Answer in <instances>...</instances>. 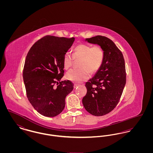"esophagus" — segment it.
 Wrapping results in <instances>:
<instances>
[{
    "label": "esophagus",
    "mask_w": 153,
    "mask_h": 153,
    "mask_svg": "<svg viewBox=\"0 0 153 153\" xmlns=\"http://www.w3.org/2000/svg\"><path fill=\"white\" fill-rule=\"evenodd\" d=\"M79 84H74V88H76L77 87H79Z\"/></svg>",
    "instance_id": "1"
}]
</instances>
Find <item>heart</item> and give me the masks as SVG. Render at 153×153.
Returning <instances> with one entry per match:
<instances>
[{
    "mask_svg": "<svg viewBox=\"0 0 153 153\" xmlns=\"http://www.w3.org/2000/svg\"><path fill=\"white\" fill-rule=\"evenodd\" d=\"M104 59V51L100 45L91 46L87 44L76 46L71 55L65 54L63 58V65L66 70L70 69L74 61H80L79 69H72L67 72L66 78L75 82H81L88 80L90 73L95 74L101 68Z\"/></svg>",
    "mask_w": 153,
    "mask_h": 153,
    "instance_id": "1",
    "label": "heart"
}]
</instances>
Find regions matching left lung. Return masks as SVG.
Returning <instances> with one entry per match:
<instances>
[{
	"mask_svg": "<svg viewBox=\"0 0 153 153\" xmlns=\"http://www.w3.org/2000/svg\"><path fill=\"white\" fill-rule=\"evenodd\" d=\"M86 41L100 45L104 51L101 68L85 83L87 92L82 100L89 113L100 117L112 111L120 100L126 82L125 62L122 51L108 38L97 36Z\"/></svg>",
	"mask_w": 153,
	"mask_h": 153,
	"instance_id": "obj_1",
	"label": "left lung"
}]
</instances>
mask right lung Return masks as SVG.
<instances>
[{"mask_svg": "<svg viewBox=\"0 0 153 153\" xmlns=\"http://www.w3.org/2000/svg\"><path fill=\"white\" fill-rule=\"evenodd\" d=\"M74 41V37L46 36L31 46L26 56L23 71L26 95L34 109L45 117L59 115L65 108L66 96L73 90L71 81H60L59 85L58 81L64 76V56Z\"/></svg>", "mask_w": 153, "mask_h": 153, "instance_id": "add662e5", "label": "right lung"}]
</instances>
